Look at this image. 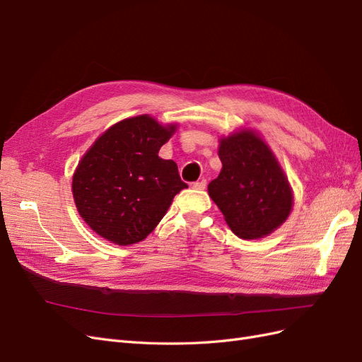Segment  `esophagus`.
Wrapping results in <instances>:
<instances>
[{"instance_id":"34e87169","label":"esophagus","mask_w":362,"mask_h":362,"mask_svg":"<svg viewBox=\"0 0 362 362\" xmlns=\"http://www.w3.org/2000/svg\"><path fill=\"white\" fill-rule=\"evenodd\" d=\"M192 187L194 189V190H204L205 187H206V181L205 180H201V181H196V182H193V185Z\"/></svg>"}]
</instances>
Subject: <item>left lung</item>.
Segmentation results:
<instances>
[{
    "mask_svg": "<svg viewBox=\"0 0 362 362\" xmlns=\"http://www.w3.org/2000/svg\"><path fill=\"white\" fill-rule=\"evenodd\" d=\"M222 170L208 194L240 238H262L287 221L293 189L286 172L257 131L242 128L218 139Z\"/></svg>",
    "mask_w": 362,
    "mask_h": 362,
    "instance_id": "obj_1",
    "label": "left lung"
}]
</instances>
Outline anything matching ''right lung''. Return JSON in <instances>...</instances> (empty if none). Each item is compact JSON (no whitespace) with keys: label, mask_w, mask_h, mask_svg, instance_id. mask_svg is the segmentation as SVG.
Here are the masks:
<instances>
[{"label":"right lung","mask_w":362,"mask_h":362,"mask_svg":"<svg viewBox=\"0 0 362 362\" xmlns=\"http://www.w3.org/2000/svg\"><path fill=\"white\" fill-rule=\"evenodd\" d=\"M178 129L149 115L119 120L98 137L72 177L76 210L92 231L119 246L145 240L168 213L182 182L160 148Z\"/></svg>","instance_id":"obj_1"}]
</instances>
